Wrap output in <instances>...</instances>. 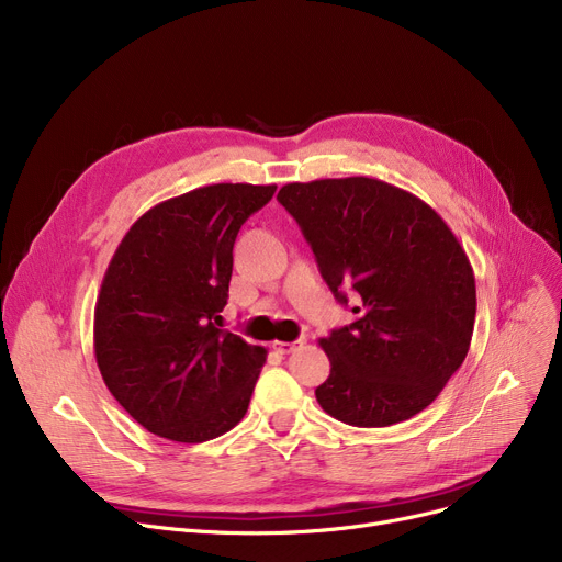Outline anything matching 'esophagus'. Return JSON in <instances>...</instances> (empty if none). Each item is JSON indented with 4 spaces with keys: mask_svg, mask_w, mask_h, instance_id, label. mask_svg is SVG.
<instances>
[{
    "mask_svg": "<svg viewBox=\"0 0 562 562\" xmlns=\"http://www.w3.org/2000/svg\"><path fill=\"white\" fill-rule=\"evenodd\" d=\"M301 346H303L301 339H299V341H273V348H276L278 352H282V356H289V352L299 350Z\"/></svg>",
    "mask_w": 562,
    "mask_h": 562,
    "instance_id": "esophagus-1",
    "label": "esophagus"
}]
</instances>
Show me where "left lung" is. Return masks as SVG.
<instances>
[{
    "label": "left lung",
    "mask_w": 562,
    "mask_h": 562,
    "mask_svg": "<svg viewBox=\"0 0 562 562\" xmlns=\"http://www.w3.org/2000/svg\"><path fill=\"white\" fill-rule=\"evenodd\" d=\"M278 200L335 299L360 296L358 321L318 341L330 358L318 405L358 428L419 415L474 335L476 280L456 234L424 200L373 177L291 182Z\"/></svg>",
    "instance_id": "obj_1"
}]
</instances>
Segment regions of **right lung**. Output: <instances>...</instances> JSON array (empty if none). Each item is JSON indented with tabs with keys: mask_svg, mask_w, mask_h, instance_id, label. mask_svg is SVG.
<instances>
[{
	"mask_svg": "<svg viewBox=\"0 0 562 562\" xmlns=\"http://www.w3.org/2000/svg\"><path fill=\"white\" fill-rule=\"evenodd\" d=\"M276 189H193L155 204L115 248L95 303V360L145 430L200 445L244 419L266 350L218 326L236 234Z\"/></svg>",
	"mask_w": 562,
	"mask_h": 562,
	"instance_id": "add662e5",
	"label": "right lung"
}]
</instances>
